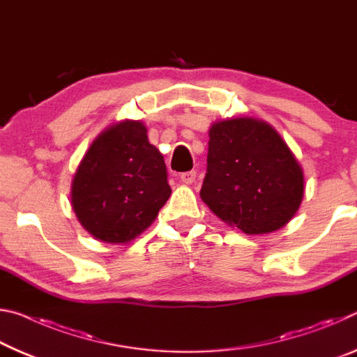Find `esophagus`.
Instances as JSON below:
<instances>
[{"label":"esophagus","mask_w":357,"mask_h":357,"mask_svg":"<svg viewBox=\"0 0 357 357\" xmlns=\"http://www.w3.org/2000/svg\"><path fill=\"white\" fill-rule=\"evenodd\" d=\"M181 181H183L184 184H192L193 181L197 178V172L192 170V172H185V173H181Z\"/></svg>","instance_id":"1"}]
</instances>
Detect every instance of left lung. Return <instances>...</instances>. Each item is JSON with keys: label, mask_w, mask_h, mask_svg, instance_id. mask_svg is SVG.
Listing matches in <instances>:
<instances>
[{"label": "left lung", "mask_w": 357, "mask_h": 357, "mask_svg": "<svg viewBox=\"0 0 357 357\" xmlns=\"http://www.w3.org/2000/svg\"><path fill=\"white\" fill-rule=\"evenodd\" d=\"M302 195L301 165L273 126L249 116L211 126L200 197L219 219L266 234L291 220Z\"/></svg>", "instance_id": "1"}]
</instances>
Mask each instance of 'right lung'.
<instances>
[{"label": "right lung", "instance_id": "add662e5", "mask_svg": "<svg viewBox=\"0 0 357 357\" xmlns=\"http://www.w3.org/2000/svg\"><path fill=\"white\" fill-rule=\"evenodd\" d=\"M172 189L159 149L140 121H123L96 138L72 183V208L104 243H128L144 231Z\"/></svg>", "mask_w": 357, "mask_h": 357}]
</instances>
